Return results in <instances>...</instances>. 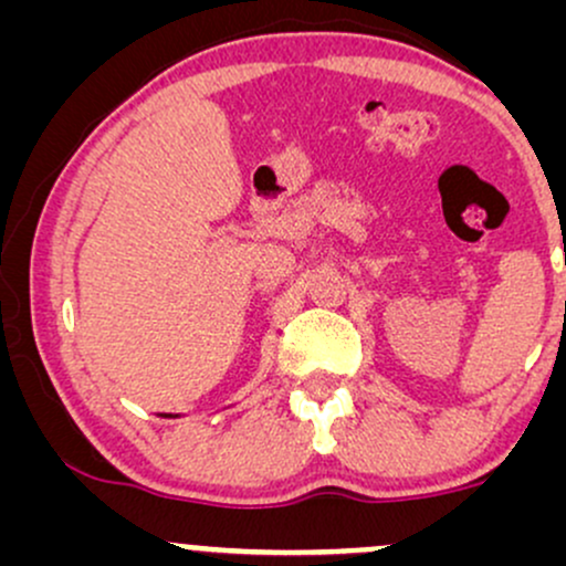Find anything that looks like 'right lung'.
I'll use <instances>...</instances> for the list:
<instances>
[{
  "mask_svg": "<svg viewBox=\"0 0 566 566\" xmlns=\"http://www.w3.org/2000/svg\"><path fill=\"white\" fill-rule=\"evenodd\" d=\"M161 418H178V415H167V412H161Z\"/></svg>",
  "mask_w": 566,
  "mask_h": 566,
  "instance_id": "obj_1",
  "label": "right lung"
}]
</instances>
